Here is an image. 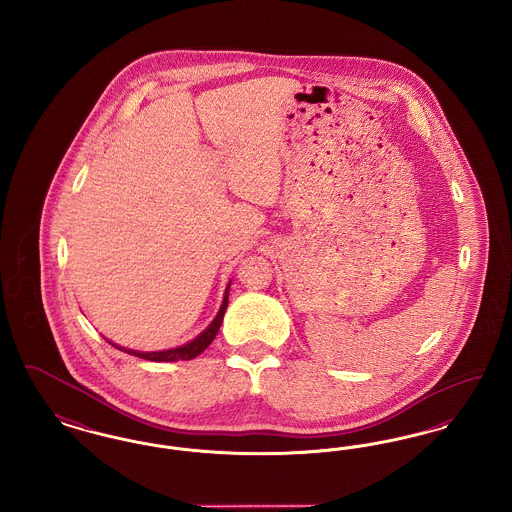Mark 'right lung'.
Masks as SVG:
<instances>
[{
	"instance_id": "1",
	"label": "right lung",
	"mask_w": 512,
	"mask_h": 512,
	"mask_svg": "<svg viewBox=\"0 0 512 512\" xmlns=\"http://www.w3.org/2000/svg\"><path fill=\"white\" fill-rule=\"evenodd\" d=\"M226 307H228V288H226V293H224V301H222V305H220L219 315L211 322V326H209L205 332H201L194 341H190V343H186V345H182V347L167 349V351H155V353H140V351L121 349V347H119V349L124 351V353L134 355V357H140V359H146V361H157V363L190 361V359L197 357L199 353H203V351L211 345V341L215 340V336H217V332H219L220 324H222ZM109 343H111V341H109ZM111 345H113V343H111ZM115 347H117V345H115Z\"/></svg>"
}]
</instances>
